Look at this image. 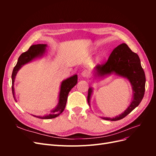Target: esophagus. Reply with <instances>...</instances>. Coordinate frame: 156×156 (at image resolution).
<instances>
[{
  "mask_svg": "<svg viewBox=\"0 0 156 156\" xmlns=\"http://www.w3.org/2000/svg\"><path fill=\"white\" fill-rule=\"evenodd\" d=\"M81 75L83 77H88L89 76V73L87 71H83L81 73Z\"/></svg>",
  "mask_w": 156,
  "mask_h": 156,
  "instance_id": "1",
  "label": "esophagus"
}]
</instances>
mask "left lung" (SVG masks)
<instances>
[{"mask_svg": "<svg viewBox=\"0 0 156 156\" xmlns=\"http://www.w3.org/2000/svg\"><path fill=\"white\" fill-rule=\"evenodd\" d=\"M96 76L115 73L127 78L131 83L133 90V99L130 105L119 116L115 118H102L107 120L116 121L121 120L137 107L142 101L145 92L146 77L141 66L140 60L137 54L132 51L126 44H122L112 51L106 62L98 64L95 68ZM92 90L88 89L87 100L90 105V99Z\"/></svg>", "mask_w": 156, "mask_h": 156, "instance_id": "obj_1", "label": "left lung"}]
</instances>
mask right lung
I'll use <instances>...</instances> for the list:
<instances>
[{
  "instance_id": "obj_1",
  "label": "right lung",
  "mask_w": 156,
  "mask_h": 156,
  "mask_svg": "<svg viewBox=\"0 0 156 156\" xmlns=\"http://www.w3.org/2000/svg\"><path fill=\"white\" fill-rule=\"evenodd\" d=\"M45 47H47L46 44H37V45H32L30 47V48L28 49L27 51L23 53L20 57L18 58L17 64L14 67L12 74V94L14 100H16L15 96H14V81H15V78L16 74L23 65L29 62L30 61L32 60L38 56L43 55L45 51ZM77 83V75H75L67 79L64 80L62 82L60 86V91L59 94V101L55 109L51 111V113L49 115H45L44 116H34L35 117L39 118L41 119H54V118L58 116L64 110L66 104L68 94L70 92L72 88L76 85Z\"/></svg>"
}]
</instances>
